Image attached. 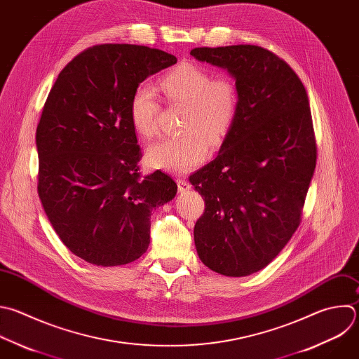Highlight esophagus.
Returning <instances> with one entry per match:
<instances>
[{"label":"esophagus","instance_id":"obj_1","mask_svg":"<svg viewBox=\"0 0 359 359\" xmlns=\"http://www.w3.org/2000/svg\"><path fill=\"white\" fill-rule=\"evenodd\" d=\"M177 186H179L180 191H187V190L191 189V184L186 179H183V177L177 179Z\"/></svg>","mask_w":359,"mask_h":359}]
</instances>
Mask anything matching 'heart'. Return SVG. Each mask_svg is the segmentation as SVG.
<instances>
[{"mask_svg": "<svg viewBox=\"0 0 359 359\" xmlns=\"http://www.w3.org/2000/svg\"><path fill=\"white\" fill-rule=\"evenodd\" d=\"M161 90L170 104L186 108L182 119L184 133L151 144L148 161L168 172H189L205 159L210 142L219 145L229 133L240 102L236 86L229 77L212 79L194 63H180L162 77ZM159 109L155 90L140 84L130 100L133 128L147 138L155 135Z\"/></svg>", "mask_w": 359, "mask_h": 359, "instance_id": "1", "label": "heart"}]
</instances>
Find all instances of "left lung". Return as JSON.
<instances>
[{
    "label": "left lung",
    "mask_w": 359,
    "mask_h": 359,
    "mask_svg": "<svg viewBox=\"0 0 359 359\" xmlns=\"http://www.w3.org/2000/svg\"><path fill=\"white\" fill-rule=\"evenodd\" d=\"M190 55L226 69L240 98L218 156L189 179L205 203L196 250L211 271L248 276L279 255L300 224L317 159L309 97L294 70L261 46Z\"/></svg>",
    "instance_id": "8db88e82"
}]
</instances>
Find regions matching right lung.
<instances>
[{"mask_svg":"<svg viewBox=\"0 0 359 359\" xmlns=\"http://www.w3.org/2000/svg\"><path fill=\"white\" fill-rule=\"evenodd\" d=\"M176 62L148 46L95 45L65 66L46 98L36 128L39 198L62 243L88 264L141 258L152 210L176 196L169 175L141 176L130 119L140 83Z\"/></svg>","mask_w":359,"mask_h":359,"instance_id":"1","label":"right lung"}]
</instances>
